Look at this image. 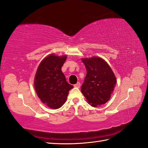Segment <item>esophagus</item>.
Segmentation results:
<instances>
[{
    "label": "esophagus",
    "instance_id": "esophagus-1",
    "mask_svg": "<svg viewBox=\"0 0 148 148\" xmlns=\"http://www.w3.org/2000/svg\"><path fill=\"white\" fill-rule=\"evenodd\" d=\"M74 87L79 88L80 87V83H79V82H78L77 83H76L75 84H74Z\"/></svg>",
    "mask_w": 148,
    "mask_h": 148
}]
</instances>
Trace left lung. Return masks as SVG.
<instances>
[{
	"instance_id": "8db88e82",
	"label": "left lung",
	"mask_w": 148,
	"mask_h": 148,
	"mask_svg": "<svg viewBox=\"0 0 148 148\" xmlns=\"http://www.w3.org/2000/svg\"><path fill=\"white\" fill-rule=\"evenodd\" d=\"M87 73L81 91L92 107L108 101L117 83L114 72L107 62L99 57L83 59Z\"/></svg>"
}]
</instances>
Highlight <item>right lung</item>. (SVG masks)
Here are the masks:
<instances>
[{"instance_id":"right-lung-1","label":"right lung","mask_w":148,"mask_h":148,"mask_svg":"<svg viewBox=\"0 0 148 148\" xmlns=\"http://www.w3.org/2000/svg\"><path fill=\"white\" fill-rule=\"evenodd\" d=\"M66 56H47L39 64L34 78L37 95L42 102L51 109H57L63 105L69 92L73 86L66 82L62 66Z\"/></svg>"}]
</instances>
